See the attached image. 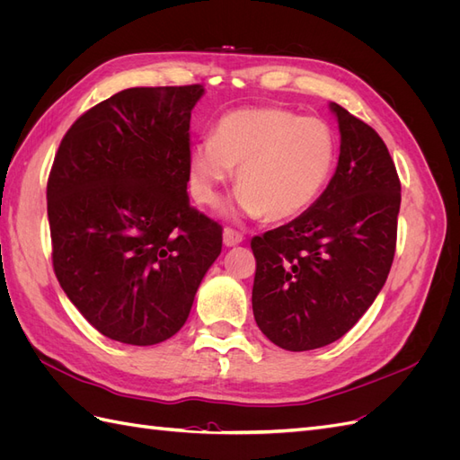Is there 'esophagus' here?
Segmentation results:
<instances>
[{
	"label": "esophagus",
	"mask_w": 460,
	"mask_h": 460,
	"mask_svg": "<svg viewBox=\"0 0 460 460\" xmlns=\"http://www.w3.org/2000/svg\"><path fill=\"white\" fill-rule=\"evenodd\" d=\"M222 240H225L226 247H234L243 242V235L234 228H225V232H222Z\"/></svg>",
	"instance_id": "esophagus-1"
}]
</instances>
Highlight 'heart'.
<instances>
[{
  "label": "heart",
  "mask_w": 460,
  "mask_h": 460,
  "mask_svg": "<svg viewBox=\"0 0 460 460\" xmlns=\"http://www.w3.org/2000/svg\"><path fill=\"white\" fill-rule=\"evenodd\" d=\"M336 136L324 120L280 107L232 111L213 140L191 149L193 198L213 207L238 169V205L249 217L296 218L320 198L336 164Z\"/></svg>",
  "instance_id": "b5f03b06"
}]
</instances>
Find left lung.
<instances>
[{
	"label": "left lung",
	"mask_w": 460,
	"mask_h": 460,
	"mask_svg": "<svg viewBox=\"0 0 460 460\" xmlns=\"http://www.w3.org/2000/svg\"><path fill=\"white\" fill-rule=\"evenodd\" d=\"M330 107L341 134L336 174L303 215L252 240L257 326L288 351L349 332L380 294L397 245L395 163L372 127Z\"/></svg>",
	"instance_id": "8db88e82"
}]
</instances>
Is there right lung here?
I'll use <instances>...</instances> for the list:
<instances>
[{
  "label": "right lung",
  "mask_w": 460,
  "mask_h": 460,
  "mask_svg": "<svg viewBox=\"0 0 460 460\" xmlns=\"http://www.w3.org/2000/svg\"><path fill=\"white\" fill-rule=\"evenodd\" d=\"M201 84L128 88L66 130L48 178L55 276L105 338L155 345L188 320L222 226L190 205Z\"/></svg>",
  "instance_id": "right-lung-1"
}]
</instances>
